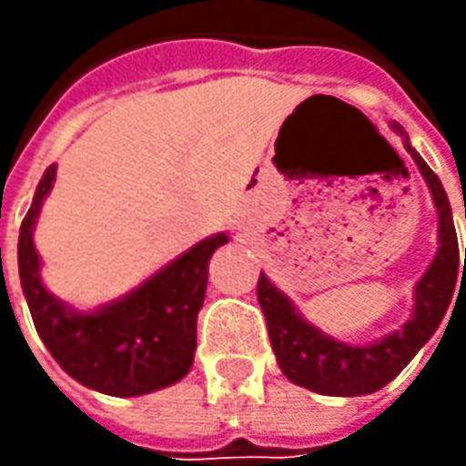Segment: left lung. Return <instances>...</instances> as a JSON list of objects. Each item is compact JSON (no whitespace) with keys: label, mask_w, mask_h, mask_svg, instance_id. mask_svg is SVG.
<instances>
[{"label":"left lung","mask_w":466,"mask_h":466,"mask_svg":"<svg viewBox=\"0 0 466 466\" xmlns=\"http://www.w3.org/2000/svg\"><path fill=\"white\" fill-rule=\"evenodd\" d=\"M391 129L402 135L404 150L412 155L415 166L420 168L422 178L433 194V205L439 209V251L415 288V309L402 324V329L391 331L384 339L370 345H348L311 327L296 311L290 298L279 293L264 275H259V285H257V298L267 319L269 342L278 355L282 373L293 384L306 386L327 397H360V394H373L389 384L415 358V352L433 337V331L439 329L451 298L457 296L459 303L461 290L454 293V288L466 275V254L461 267L451 205L441 187L439 176L412 150L400 124H391Z\"/></svg>","instance_id":"1"}]
</instances>
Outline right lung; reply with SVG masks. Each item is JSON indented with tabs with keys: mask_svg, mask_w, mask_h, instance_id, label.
<instances>
[{
	"mask_svg": "<svg viewBox=\"0 0 466 466\" xmlns=\"http://www.w3.org/2000/svg\"><path fill=\"white\" fill-rule=\"evenodd\" d=\"M54 178L56 166H48L17 243L23 293L48 352L75 381L111 397H139L181 381L194 363L197 313L205 303L209 257L228 243V236L218 233L191 246L132 293L98 311H72L44 288L41 259L33 246V228Z\"/></svg>",
	"mask_w": 466,
	"mask_h": 466,
	"instance_id": "add662e5",
	"label": "right lung"
}]
</instances>
